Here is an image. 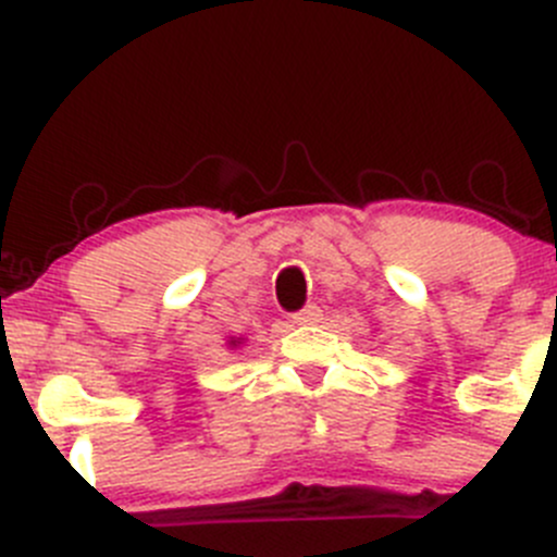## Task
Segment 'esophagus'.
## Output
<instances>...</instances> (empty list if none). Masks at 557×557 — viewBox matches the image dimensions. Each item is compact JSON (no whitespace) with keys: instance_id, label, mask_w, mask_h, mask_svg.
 <instances>
[{"instance_id":"obj_1","label":"esophagus","mask_w":557,"mask_h":557,"mask_svg":"<svg viewBox=\"0 0 557 557\" xmlns=\"http://www.w3.org/2000/svg\"><path fill=\"white\" fill-rule=\"evenodd\" d=\"M320 314H323V310H320L318 305H307V307H301V310L294 314V320H296V323L312 325V323H318Z\"/></svg>"}]
</instances>
